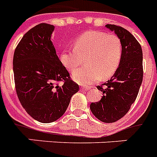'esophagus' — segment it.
<instances>
[{
    "mask_svg": "<svg viewBox=\"0 0 157 157\" xmlns=\"http://www.w3.org/2000/svg\"><path fill=\"white\" fill-rule=\"evenodd\" d=\"M80 90H81V91H87V90H88V89L85 88V87H81Z\"/></svg>",
    "mask_w": 157,
    "mask_h": 157,
    "instance_id": "esophagus-1",
    "label": "esophagus"
}]
</instances>
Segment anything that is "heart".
Masks as SVG:
<instances>
[{
	"label": "heart",
	"instance_id": "1",
	"mask_svg": "<svg viewBox=\"0 0 157 157\" xmlns=\"http://www.w3.org/2000/svg\"><path fill=\"white\" fill-rule=\"evenodd\" d=\"M74 50H64L59 59L64 67L74 71L86 57V66L74 72L72 78L81 85H92L99 78L107 79L116 72L122 56V43L117 36L89 31L76 38Z\"/></svg>",
	"mask_w": 157,
	"mask_h": 157
}]
</instances>
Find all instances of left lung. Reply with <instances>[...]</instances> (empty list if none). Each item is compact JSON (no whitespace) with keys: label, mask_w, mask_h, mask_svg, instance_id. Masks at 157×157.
I'll list each match as a JSON object with an SVG mask.
<instances>
[{"label":"left lung","mask_w":157,"mask_h":157,"mask_svg":"<svg viewBox=\"0 0 157 157\" xmlns=\"http://www.w3.org/2000/svg\"><path fill=\"white\" fill-rule=\"evenodd\" d=\"M106 28L114 32L121 40V59L112 78L102 86H97L103 95L90 107L99 121L112 123L124 117L136 99L144 76L143 51L129 31L112 24H107Z\"/></svg>","instance_id":"left-lung-1"}]
</instances>
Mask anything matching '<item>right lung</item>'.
I'll use <instances>...</instances> for the list:
<instances>
[{
    "label": "right lung",
    "mask_w": 157,
    "mask_h": 157,
    "mask_svg": "<svg viewBox=\"0 0 157 157\" xmlns=\"http://www.w3.org/2000/svg\"><path fill=\"white\" fill-rule=\"evenodd\" d=\"M54 26L40 23L25 33L13 54L16 93L33 119L51 123L65 113L71 96L79 90L63 66L51 36ZM59 81H63L59 86Z\"/></svg>",
    "instance_id": "add662e5"
}]
</instances>
